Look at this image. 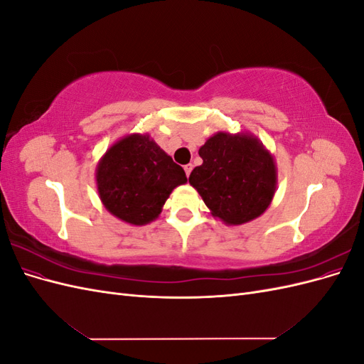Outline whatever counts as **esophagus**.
I'll list each match as a JSON object with an SVG mask.
<instances>
[{"label":"esophagus","mask_w":364,"mask_h":364,"mask_svg":"<svg viewBox=\"0 0 364 364\" xmlns=\"http://www.w3.org/2000/svg\"><path fill=\"white\" fill-rule=\"evenodd\" d=\"M183 170H185L186 176H188V178H190V174H191V171H193V165H191V164H186L185 167H183Z\"/></svg>","instance_id":"obj_1"}]
</instances>
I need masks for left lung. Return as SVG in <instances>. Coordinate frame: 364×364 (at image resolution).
Masks as SVG:
<instances>
[{
    "instance_id": "obj_1",
    "label": "left lung",
    "mask_w": 364,
    "mask_h": 364,
    "mask_svg": "<svg viewBox=\"0 0 364 364\" xmlns=\"http://www.w3.org/2000/svg\"><path fill=\"white\" fill-rule=\"evenodd\" d=\"M203 164L190 174L213 217L228 226L252 222L270 206L278 170L272 153L247 132H217L199 149Z\"/></svg>"
}]
</instances>
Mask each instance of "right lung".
I'll return each mask as SVG.
<instances>
[{"instance_id":"obj_1","label":"right lung","mask_w":364,"mask_h":364,"mask_svg":"<svg viewBox=\"0 0 364 364\" xmlns=\"http://www.w3.org/2000/svg\"><path fill=\"white\" fill-rule=\"evenodd\" d=\"M95 181L109 213L142 226L159 217L173 190L188 179L149 134H130L106 150L97 164Z\"/></svg>"}]
</instances>
